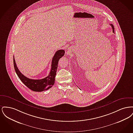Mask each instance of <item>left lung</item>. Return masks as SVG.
<instances>
[{"label": "left lung", "mask_w": 133, "mask_h": 133, "mask_svg": "<svg viewBox=\"0 0 133 133\" xmlns=\"http://www.w3.org/2000/svg\"><path fill=\"white\" fill-rule=\"evenodd\" d=\"M110 25L111 26V27H112V29H113V32L114 33V26L113 24H110Z\"/></svg>", "instance_id": "1"}]
</instances>
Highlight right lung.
<instances>
[{
	"instance_id": "1",
	"label": "right lung",
	"mask_w": 133,
	"mask_h": 133,
	"mask_svg": "<svg viewBox=\"0 0 133 133\" xmlns=\"http://www.w3.org/2000/svg\"><path fill=\"white\" fill-rule=\"evenodd\" d=\"M64 53L65 51L64 50H59L56 52L52 60L51 68L49 75L42 79H31L23 75L18 69L14 58V69L20 80L28 88L35 92L46 91L51 88L55 83L58 61L64 55Z\"/></svg>"
}]
</instances>
